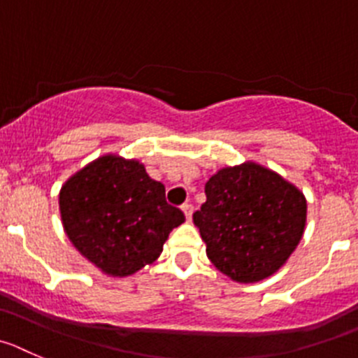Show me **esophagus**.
<instances>
[{
	"mask_svg": "<svg viewBox=\"0 0 358 358\" xmlns=\"http://www.w3.org/2000/svg\"><path fill=\"white\" fill-rule=\"evenodd\" d=\"M183 213H185V219L190 220V217H192V212H194V206L190 205V203H185V205L182 206Z\"/></svg>",
	"mask_w": 358,
	"mask_h": 358,
	"instance_id": "1",
	"label": "esophagus"
}]
</instances>
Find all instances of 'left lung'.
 <instances>
[{
    "label": "left lung",
    "instance_id": "1",
    "mask_svg": "<svg viewBox=\"0 0 358 358\" xmlns=\"http://www.w3.org/2000/svg\"><path fill=\"white\" fill-rule=\"evenodd\" d=\"M205 192L192 219L217 270L249 285L288 262L306 228L302 190L262 164L243 162L219 169Z\"/></svg>",
    "mask_w": 358,
    "mask_h": 358
}]
</instances>
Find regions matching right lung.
Listing matches in <instances>:
<instances>
[{
  "label": "right lung",
  "instance_id": "add662e5",
  "mask_svg": "<svg viewBox=\"0 0 358 358\" xmlns=\"http://www.w3.org/2000/svg\"><path fill=\"white\" fill-rule=\"evenodd\" d=\"M59 213L72 245L111 277L132 275L152 265L173 228L185 220L139 160L113 153L63 183Z\"/></svg>",
  "mask_w": 358,
  "mask_h": 358
}]
</instances>
